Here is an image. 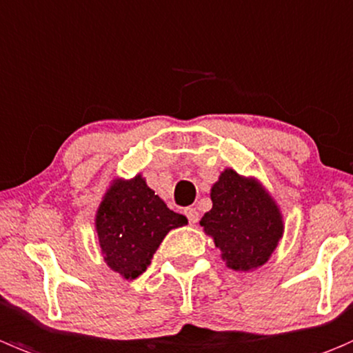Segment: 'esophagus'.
<instances>
[{
	"instance_id": "34e87169",
	"label": "esophagus",
	"mask_w": 353,
	"mask_h": 353,
	"mask_svg": "<svg viewBox=\"0 0 353 353\" xmlns=\"http://www.w3.org/2000/svg\"><path fill=\"white\" fill-rule=\"evenodd\" d=\"M184 214H186V217H188V221H190V224H196V222H198L196 208H186V210H184Z\"/></svg>"
}]
</instances>
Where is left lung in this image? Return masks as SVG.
I'll return each instance as SVG.
<instances>
[{"label":"left lung","instance_id":"1","mask_svg":"<svg viewBox=\"0 0 353 353\" xmlns=\"http://www.w3.org/2000/svg\"><path fill=\"white\" fill-rule=\"evenodd\" d=\"M212 208L200 225L214 238L229 269L248 272L268 262L285 225L279 207L262 184L225 169L210 190Z\"/></svg>","mask_w":353,"mask_h":353}]
</instances>
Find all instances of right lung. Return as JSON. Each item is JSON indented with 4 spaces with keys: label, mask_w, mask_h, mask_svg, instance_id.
Listing matches in <instances>:
<instances>
[{
    "label": "right lung",
    "mask_w": 353,
    "mask_h": 353,
    "mask_svg": "<svg viewBox=\"0 0 353 353\" xmlns=\"http://www.w3.org/2000/svg\"><path fill=\"white\" fill-rule=\"evenodd\" d=\"M94 224L108 268L122 278L136 279L152 263L167 232L188 224V219L170 210L138 174L110 184Z\"/></svg>",
    "instance_id": "right-lung-1"
}]
</instances>
